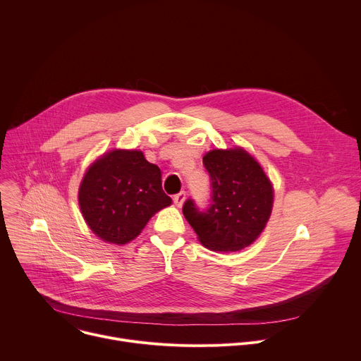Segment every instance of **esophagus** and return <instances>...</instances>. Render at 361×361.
<instances>
[{
    "label": "esophagus",
    "instance_id": "esophagus-1",
    "mask_svg": "<svg viewBox=\"0 0 361 361\" xmlns=\"http://www.w3.org/2000/svg\"><path fill=\"white\" fill-rule=\"evenodd\" d=\"M185 198H187V194L184 192V191H181V192H178V194H176L174 195V204L177 205V207L180 209V207H183V204L185 202Z\"/></svg>",
    "mask_w": 361,
    "mask_h": 361
}]
</instances>
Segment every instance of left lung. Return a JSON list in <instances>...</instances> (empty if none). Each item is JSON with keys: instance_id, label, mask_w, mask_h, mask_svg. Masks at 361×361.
<instances>
[{"instance_id": "obj_1", "label": "left lung", "mask_w": 361, "mask_h": 361, "mask_svg": "<svg viewBox=\"0 0 361 361\" xmlns=\"http://www.w3.org/2000/svg\"><path fill=\"white\" fill-rule=\"evenodd\" d=\"M202 163L212 177L213 204L200 213L187 200L183 214L205 248L240 251L260 237L270 220L273 183L262 164L240 145L210 149Z\"/></svg>"}]
</instances>
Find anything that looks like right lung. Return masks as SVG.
<instances>
[{
  "mask_svg": "<svg viewBox=\"0 0 361 361\" xmlns=\"http://www.w3.org/2000/svg\"><path fill=\"white\" fill-rule=\"evenodd\" d=\"M163 191L161 170L141 149L113 148L87 169L78 188V205L88 228L102 241L124 245L149 219L171 205Z\"/></svg>",
  "mask_w": 361,
  "mask_h": 361,
  "instance_id": "add662e5",
  "label": "right lung"
}]
</instances>
